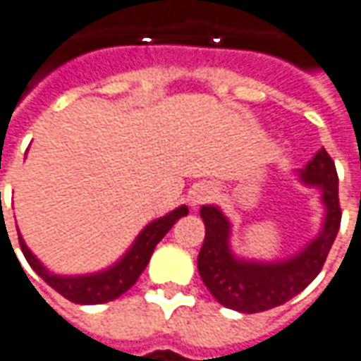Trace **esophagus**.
<instances>
[{
  "label": "esophagus",
  "mask_w": 361,
  "mask_h": 361,
  "mask_svg": "<svg viewBox=\"0 0 361 361\" xmlns=\"http://www.w3.org/2000/svg\"><path fill=\"white\" fill-rule=\"evenodd\" d=\"M214 195H216V193H214V190H212L209 185H197L192 193V205L207 204V202H212Z\"/></svg>",
  "instance_id": "obj_1"
}]
</instances>
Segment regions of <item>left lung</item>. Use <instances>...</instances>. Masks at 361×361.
<instances>
[{
	"mask_svg": "<svg viewBox=\"0 0 361 361\" xmlns=\"http://www.w3.org/2000/svg\"><path fill=\"white\" fill-rule=\"evenodd\" d=\"M300 178L322 190V200L328 212L319 238L290 262L252 264L235 259L228 245V219L218 207L202 205L200 216L205 224V240L197 255V269L205 288L221 305L242 314L266 312L292 300L322 271L342 221L338 171L324 147L307 161L305 169L300 171Z\"/></svg>",
	"mask_w": 361,
	"mask_h": 361,
	"instance_id": "1",
	"label": "left lung"
}]
</instances>
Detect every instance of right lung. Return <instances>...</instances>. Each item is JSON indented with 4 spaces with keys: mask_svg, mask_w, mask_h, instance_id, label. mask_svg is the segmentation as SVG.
I'll list each match as a JSON object with an SVG mask.
<instances>
[{
    "mask_svg": "<svg viewBox=\"0 0 361 361\" xmlns=\"http://www.w3.org/2000/svg\"><path fill=\"white\" fill-rule=\"evenodd\" d=\"M183 216H188L185 205H181L176 212H171L164 218L152 221L140 233L137 242L133 243V247L126 254V257L119 262L118 266H114L107 271H102V274H94V276H80V278L54 276L35 259V255L27 250V245L23 243L21 238H19V245H21V252L25 255L27 264L35 269V274L42 280L47 281L57 293H61L66 300L73 302V304L85 305L106 304V302H111V300H118L119 295H123L137 281V278L142 276V271L147 266L149 257L154 254L157 243L161 242V238Z\"/></svg>",
    "mask_w": 361,
    "mask_h": 361,
    "instance_id": "obj_1",
    "label": "right lung"
}]
</instances>
